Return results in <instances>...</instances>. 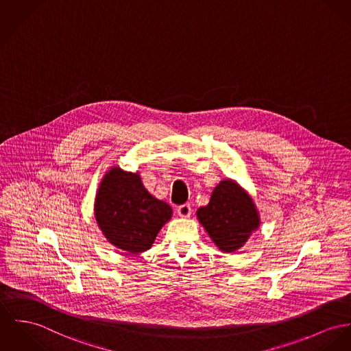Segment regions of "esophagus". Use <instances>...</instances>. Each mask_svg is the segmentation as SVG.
<instances>
[{
    "label": "esophagus",
    "mask_w": 351,
    "mask_h": 351,
    "mask_svg": "<svg viewBox=\"0 0 351 351\" xmlns=\"http://www.w3.org/2000/svg\"><path fill=\"white\" fill-rule=\"evenodd\" d=\"M176 213L180 217H189L191 216V206L189 204H182L176 208Z\"/></svg>",
    "instance_id": "obj_1"
}]
</instances>
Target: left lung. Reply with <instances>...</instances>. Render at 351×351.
<instances>
[{"label":"left lung","mask_w":351,"mask_h":351,"mask_svg":"<svg viewBox=\"0 0 351 351\" xmlns=\"http://www.w3.org/2000/svg\"><path fill=\"white\" fill-rule=\"evenodd\" d=\"M216 247L223 252H235L259 230L261 215L251 195L230 178L219 182L207 206L196 211Z\"/></svg>","instance_id":"8db88e82"}]
</instances>
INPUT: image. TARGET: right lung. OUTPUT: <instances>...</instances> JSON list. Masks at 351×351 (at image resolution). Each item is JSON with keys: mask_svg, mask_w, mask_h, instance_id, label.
<instances>
[{"mask_svg": "<svg viewBox=\"0 0 351 351\" xmlns=\"http://www.w3.org/2000/svg\"><path fill=\"white\" fill-rule=\"evenodd\" d=\"M95 217L112 245L130 254L152 247L162 226L171 220L172 208L144 187L138 172L109 167L95 197Z\"/></svg>", "mask_w": 351, "mask_h": 351, "instance_id": "add662e5", "label": "right lung"}]
</instances>
